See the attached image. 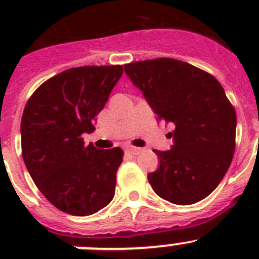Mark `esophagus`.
I'll use <instances>...</instances> for the list:
<instances>
[{"label":"esophagus","instance_id":"obj_1","mask_svg":"<svg viewBox=\"0 0 259 259\" xmlns=\"http://www.w3.org/2000/svg\"><path fill=\"white\" fill-rule=\"evenodd\" d=\"M125 153H128V154H137V153L140 152V148H135V146H127V148H125Z\"/></svg>","mask_w":259,"mask_h":259}]
</instances>
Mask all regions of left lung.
Returning <instances> with one entry per match:
<instances>
[{"label":"left lung","mask_w":259,"mask_h":259,"mask_svg":"<svg viewBox=\"0 0 259 259\" xmlns=\"http://www.w3.org/2000/svg\"><path fill=\"white\" fill-rule=\"evenodd\" d=\"M158 120L172 123L174 145L148 175L153 191L176 205L207 197L227 172L235 152L236 111L212 75L187 62L157 58L124 65Z\"/></svg>","instance_id":"obj_1"}]
</instances>
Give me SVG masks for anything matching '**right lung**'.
<instances>
[{
  "label": "right lung",
  "mask_w": 259,
  "mask_h": 259,
  "mask_svg": "<svg viewBox=\"0 0 259 259\" xmlns=\"http://www.w3.org/2000/svg\"><path fill=\"white\" fill-rule=\"evenodd\" d=\"M123 66H83L48 79L29 97L20 123L22 155L32 180L57 209L85 217L115 193L120 148L84 145Z\"/></svg>",
  "instance_id": "right-lung-1"
}]
</instances>
